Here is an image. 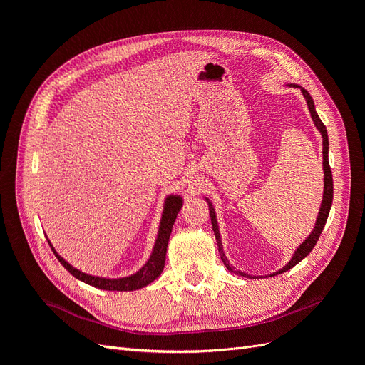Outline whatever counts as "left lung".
I'll use <instances>...</instances> for the list:
<instances>
[{"label":"left lung","instance_id":"8db88e82","mask_svg":"<svg viewBox=\"0 0 365 365\" xmlns=\"http://www.w3.org/2000/svg\"><path fill=\"white\" fill-rule=\"evenodd\" d=\"M284 86H289V88H298V90L302 91L304 101L307 103V108H309V113H311V117H312V121L314 125L317 128V130L319 132V135H322L323 138V172H324V181H323V201H322V205H319V210H318V216H317V220H315V225L312 228L311 233H309V236L302 242L300 245L297 247V250L294 251L291 260L284 264V267L279 271H275L272 274H268L264 275V277H274V275H279L282 272H286L289 271L291 268H294L297 263H300L309 252L312 251V248L315 247L317 240L319 237V235H322V231L326 225V220H327V216H329V212H330V207H332V200H334V180H332V172H330V165H329V137H327V130H326V126L323 125V121L319 120L318 114H317V109H315V105H314V101L311 94H309L303 86H300L298 83H292V82H288L284 83ZM204 200L207 201L208 204V212H210V219H212V227H213V233H215V237H216V242H217V250H219V254H220V260H222V263L225 264V268L233 272L236 275H240V277H247V279H256V275H248L245 272H242L239 269H235L230 264V260L227 259L225 256V251H224V245H222V237H220V231H219V225H217V217H216V212H215V207L212 204V201L208 200L207 196H202Z\"/></svg>","mask_w":365,"mask_h":365}]
</instances>
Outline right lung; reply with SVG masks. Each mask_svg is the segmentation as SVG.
<instances>
[{
    "label": "right lung",
    "instance_id": "1",
    "mask_svg": "<svg viewBox=\"0 0 365 365\" xmlns=\"http://www.w3.org/2000/svg\"><path fill=\"white\" fill-rule=\"evenodd\" d=\"M182 204H184V197L178 193H170L164 197L158 233H157L155 244H153L150 256L137 272L126 275V277L108 279V277H98V275L86 274L81 269L74 268L71 263L65 260L61 254L54 250L50 239H48V244L54 252V256H56L58 260L62 263V267L77 280H81L86 284L94 286V288L103 289V291H137V289H141V288H145V286L150 284L153 280H157L160 277V274L163 272L164 263H165V252H168L169 237H170L176 216H178Z\"/></svg>",
    "mask_w": 365,
    "mask_h": 365
}]
</instances>
